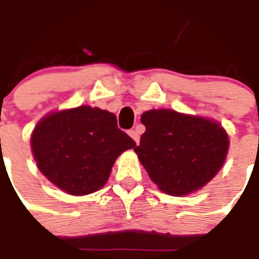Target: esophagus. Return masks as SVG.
<instances>
[{
  "label": "esophagus",
  "mask_w": 259,
  "mask_h": 259,
  "mask_svg": "<svg viewBox=\"0 0 259 259\" xmlns=\"http://www.w3.org/2000/svg\"><path fill=\"white\" fill-rule=\"evenodd\" d=\"M128 134H130V137H131V138H133L134 141L137 142V144H139V134L137 130H131V131H130Z\"/></svg>",
  "instance_id": "34e87169"
}]
</instances>
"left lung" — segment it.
<instances>
[{
  "label": "left lung",
  "instance_id": "obj_1",
  "mask_svg": "<svg viewBox=\"0 0 259 259\" xmlns=\"http://www.w3.org/2000/svg\"><path fill=\"white\" fill-rule=\"evenodd\" d=\"M141 121L146 131L134 150L163 192L197 191L223 166L229 137L213 120L160 109L145 111Z\"/></svg>",
  "mask_w": 259,
  "mask_h": 259
}]
</instances>
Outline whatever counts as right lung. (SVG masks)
<instances>
[{
  "instance_id": "right-lung-1",
  "label": "right lung",
  "mask_w": 259,
  "mask_h": 259,
  "mask_svg": "<svg viewBox=\"0 0 259 259\" xmlns=\"http://www.w3.org/2000/svg\"><path fill=\"white\" fill-rule=\"evenodd\" d=\"M38 170L71 195L103 187L115 159L137 146L107 110L80 106L46 115L30 139Z\"/></svg>"
}]
</instances>
